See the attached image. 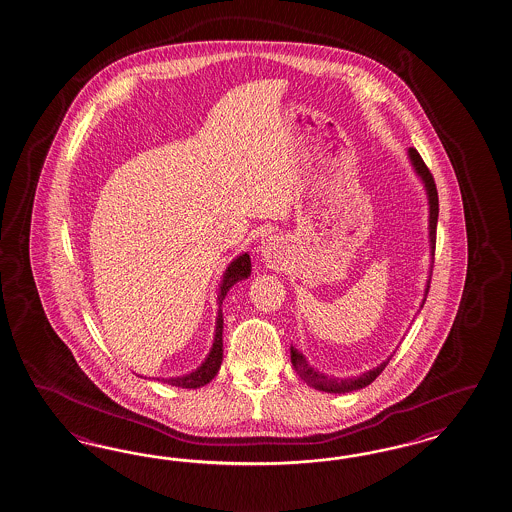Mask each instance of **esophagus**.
Listing matches in <instances>:
<instances>
[{
	"label": "esophagus",
	"mask_w": 512,
	"mask_h": 512,
	"mask_svg": "<svg viewBox=\"0 0 512 512\" xmlns=\"http://www.w3.org/2000/svg\"><path fill=\"white\" fill-rule=\"evenodd\" d=\"M259 255H261L264 263H279L283 259V240L276 235L264 238L261 246H259Z\"/></svg>",
	"instance_id": "1"
}]
</instances>
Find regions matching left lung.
<instances>
[{"instance_id":"obj_1","label":"left lung","mask_w":512,"mask_h":512,"mask_svg":"<svg viewBox=\"0 0 512 512\" xmlns=\"http://www.w3.org/2000/svg\"><path fill=\"white\" fill-rule=\"evenodd\" d=\"M408 158L410 164L414 167L415 175L423 182L425 192H427V199H429V246H430V270L427 285H425V296L421 302V309L427 300V294L430 289V276H432V264H434V249H436V223H438V192H436V184L430 175L429 167L425 166L423 158L419 156V152L415 149H408ZM395 354V352H393ZM391 354V356H393ZM391 356L386 361H382L380 365H376L371 371H365L360 376H352V378H335V376H328V374L320 373L315 367L309 365V361L305 358L304 354L296 348L291 346V360L294 365V371L300 374V378L304 380L307 386L315 387L318 391L324 393H350L356 391L361 387L369 386L371 382L376 380V376L386 369L387 363L391 360Z\"/></svg>"}]
</instances>
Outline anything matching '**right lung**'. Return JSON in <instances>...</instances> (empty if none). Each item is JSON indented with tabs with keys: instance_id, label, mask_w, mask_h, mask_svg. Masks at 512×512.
<instances>
[{
	"instance_id": "1",
	"label": "right lung",
	"mask_w": 512,
	"mask_h": 512,
	"mask_svg": "<svg viewBox=\"0 0 512 512\" xmlns=\"http://www.w3.org/2000/svg\"><path fill=\"white\" fill-rule=\"evenodd\" d=\"M251 274V259L248 253H240L235 257L229 266L225 268L221 276L220 289H218V317H216V332H214V341L210 346V352L205 361L192 371V373L182 374V376H171V378H156L158 382H164L169 386L182 387V389H197V387L207 386L208 382L220 371L221 360H223V313H221V304L231 291V287L236 285L242 279H248Z\"/></svg>"
}]
</instances>
